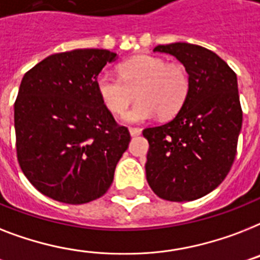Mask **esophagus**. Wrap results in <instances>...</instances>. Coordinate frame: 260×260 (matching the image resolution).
Returning a JSON list of instances; mask_svg holds the SVG:
<instances>
[{
  "instance_id": "34e87169",
  "label": "esophagus",
  "mask_w": 260,
  "mask_h": 260,
  "mask_svg": "<svg viewBox=\"0 0 260 260\" xmlns=\"http://www.w3.org/2000/svg\"><path fill=\"white\" fill-rule=\"evenodd\" d=\"M129 134L131 136H139L141 134V128H137V126H129Z\"/></svg>"
}]
</instances>
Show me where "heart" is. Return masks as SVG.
Here are the masks:
<instances>
[{"label":"heart","instance_id":"obj_1","mask_svg":"<svg viewBox=\"0 0 260 260\" xmlns=\"http://www.w3.org/2000/svg\"><path fill=\"white\" fill-rule=\"evenodd\" d=\"M119 77L100 75L97 93L112 115L123 116L136 93L137 104L125 116L129 123H141L159 113L167 119L184 105L191 88L188 71L180 62H167L151 54H139L119 67Z\"/></svg>","mask_w":260,"mask_h":260}]
</instances>
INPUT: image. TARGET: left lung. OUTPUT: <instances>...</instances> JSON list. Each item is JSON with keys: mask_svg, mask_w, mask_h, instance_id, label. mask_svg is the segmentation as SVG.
<instances>
[{"mask_svg": "<svg viewBox=\"0 0 260 260\" xmlns=\"http://www.w3.org/2000/svg\"><path fill=\"white\" fill-rule=\"evenodd\" d=\"M153 52L176 57L188 71L191 88L174 119L143 131L149 143L147 181L161 199H199L224 180L235 160L243 120L236 75L203 46L175 42Z\"/></svg>", "mask_w": 260, "mask_h": 260, "instance_id": "left-lung-1", "label": "left lung"}]
</instances>
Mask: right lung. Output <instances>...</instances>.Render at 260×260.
Returning a JSON list of instances; mask_svg holds the SVG:
<instances>
[{"label":"right lung","instance_id":"1","mask_svg":"<svg viewBox=\"0 0 260 260\" xmlns=\"http://www.w3.org/2000/svg\"><path fill=\"white\" fill-rule=\"evenodd\" d=\"M116 58L107 49L56 53L21 81L14 103L17 160L48 198L82 204L111 187L131 135L103 104L96 80Z\"/></svg>","mask_w":260,"mask_h":260}]
</instances>
